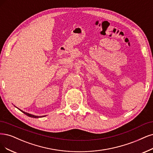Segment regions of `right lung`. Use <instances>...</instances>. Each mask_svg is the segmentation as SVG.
<instances>
[{"instance_id":"right-lung-1","label":"right lung","mask_w":153,"mask_h":153,"mask_svg":"<svg viewBox=\"0 0 153 153\" xmlns=\"http://www.w3.org/2000/svg\"><path fill=\"white\" fill-rule=\"evenodd\" d=\"M20 110V109H19ZM21 111H22L24 114H25L26 116H28V117H31V118H40V117H45V116H43V117H39V116H35V115H33V114H29L28 113H26L25 111H23L20 110Z\"/></svg>"}]
</instances>
